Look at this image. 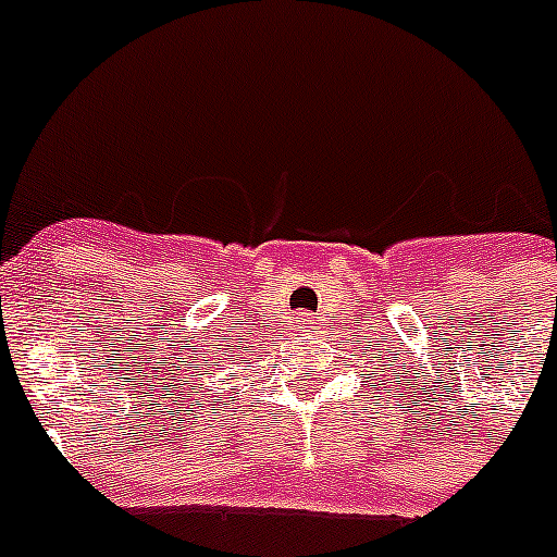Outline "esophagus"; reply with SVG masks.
Here are the masks:
<instances>
[{"instance_id": "esophagus-1", "label": "esophagus", "mask_w": 557, "mask_h": 557, "mask_svg": "<svg viewBox=\"0 0 557 557\" xmlns=\"http://www.w3.org/2000/svg\"><path fill=\"white\" fill-rule=\"evenodd\" d=\"M295 323H298V329L300 331H314L318 329V318H314V314H309V312H298V318H295Z\"/></svg>"}]
</instances>
